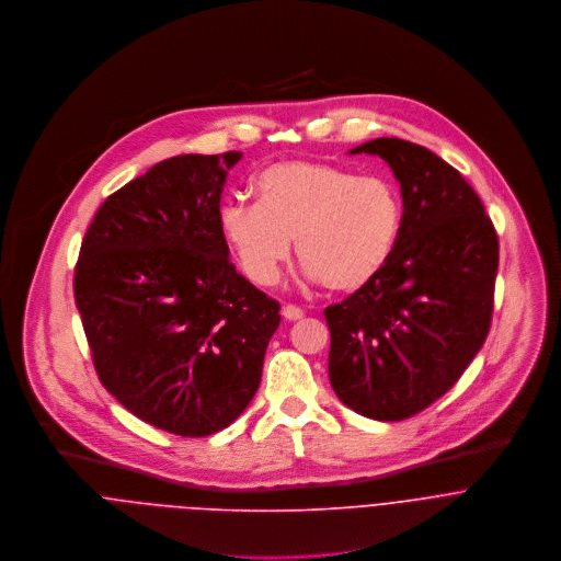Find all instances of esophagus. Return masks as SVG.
I'll list each match as a JSON object with an SVG mask.
<instances>
[{"instance_id": "1", "label": "esophagus", "mask_w": 561, "mask_h": 561, "mask_svg": "<svg viewBox=\"0 0 561 561\" xmlns=\"http://www.w3.org/2000/svg\"><path fill=\"white\" fill-rule=\"evenodd\" d=\"M302 316H305V311H302L300 307H296V305H285V307H283V318L289 320V322H296V320H300Z\"/></svg>"}]
</instances>
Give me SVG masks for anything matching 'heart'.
Returning a JSON list of instances; mask_svg holds the SVG:
<instances>
[{
  "instance_id": "b5f03b06",
  "label": "heart",
  "mask_w": 561,
  "mask_h": 561,
  "mask_svg": "<svg viewBox=\"0 0 561 561\" xmlns=\"http://www.w3.org/2000/svg\"><path fill=\"white\" fill-rule=\"evenodd\" d=\"M256 201L218 211L222 239L243 274L272 287L291 256L335 294L369 287L389 265L402 232V198L382 176H358L327 161H278L254 181Z\"/></svg>"
}]
</instances>
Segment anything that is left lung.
<instances>
[{
    "mask_svg": "<svg viewBox=\"0 0 561 561\" xmlns=\"http://www.w3.org/2000/svg\"><path fill=\"white\" fill-rule=\"evenodd\" d=\"M402 194V232L385 272L329 305V382L350 409L396 422L449 391L482 350L493 313L497 234L476 190L431 150L374 139Z\"/></svg>",
    "mask_w": 561,
    "mask_h": 561,
    "instance_id": "8db88e82",
    "label": "left lung"
}]
</instances>
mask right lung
<instances>
[{
  "instance_id": "right-lung-1",
  "label": "right lung",
  "mask_w": 561,
  "mask_h": 561,
  "mask_svg": "<svg viewBox=\"0 0 561 561\" xmlns=\"http://www.w3.org/2000/svg\"><path fill=\"white\" fill-rule=\"evenodd\" d=\"M241 152L181 154L110 194L81 241L75 302L101 385L183 437L252 402L280 305L230 263L220 194Z\"/></svg>"
}]
</instances>
